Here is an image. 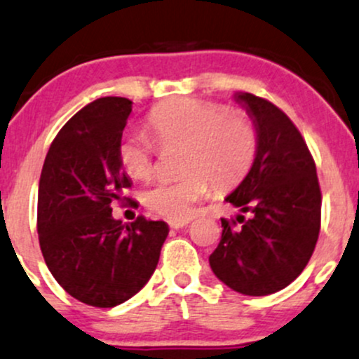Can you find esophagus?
<instances>
[{
	"label": "esophagus",
	"instance_id": "1",
	"mask_svg": "<svg viewBox=\"0 0 359 359\" xmlns=\"http://www.w3.org/2000/svg\"><path fill=\"white\" fill-rule=\"evenodd\" d=\"M188 224H190V221H169V226H171L172 229H181V227Z\"/></svg>",
	"mask_w": 359,
	"mask_h": 359
}]
</instances>
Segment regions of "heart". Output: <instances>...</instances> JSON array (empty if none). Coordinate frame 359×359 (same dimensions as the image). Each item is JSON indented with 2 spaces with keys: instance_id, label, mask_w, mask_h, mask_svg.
<instances>
[{
  "instance_id": "heart-1",
  "label": "heart",
  "mask_w": 359,
  "mask_h": 359,
  "mask_svg": "<svg viewBox=\"0 0 359 359\" xmlns=\"http://www.w3.org/2000/svg\"><path fill=\"white\" fill-rule=\"evenodd\" d=\"M147 128L159 149L183 147L175 180H159L142 195L156 215L187 221L195 203L207 195L210 181L217 190L234 187L248 175L258 149V130L243 111H227L222 104L184 97L154 107ZM123 169L145 181L156 172L157 147L144 133H126L118 145Z\"/></svg>"
}]
</instances>
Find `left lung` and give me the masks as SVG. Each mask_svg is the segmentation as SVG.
<instances>
[{"label":"left lung","instance_id":"8db88e82","mask_svg":"<svg viewBox=\"0 0 359 359\" xmlns=\"http://www.w3.org/2000/svg\"><path fill=\"white\" fill-rule=\"evenodd\" d=\"M234 99L255 121L258 149L252 169L226 202L250 217L221 219L224 229L209 264L233 291L267 296L306 267L318 240L322 194L313 157L287 114L248 92Z\"/></svg>","mask_w":359,"mask_h":359}]
</instances>
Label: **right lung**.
Returning <instances> with one entry per match:
<instances>
[{
	"label": "right lung",
	"instance_id": "right-lung-1",
	"mask_svg": "<svg viewBox=\"0 0 359 359\" xmlns=\"http://www.w3.org/2000/svg\"><path fill=\"white\" fill-rule=\"evenodd\" d=\"M132 101L101 97L73 116L49 147L37 195V233L46 265L79 302L113 308L137 294L157 267L164 221L125 226L114 200L132 181L118 157Z\"/></svg>",
	"mask_w": 359,
	"mask_h": 359
}]
</instances>
